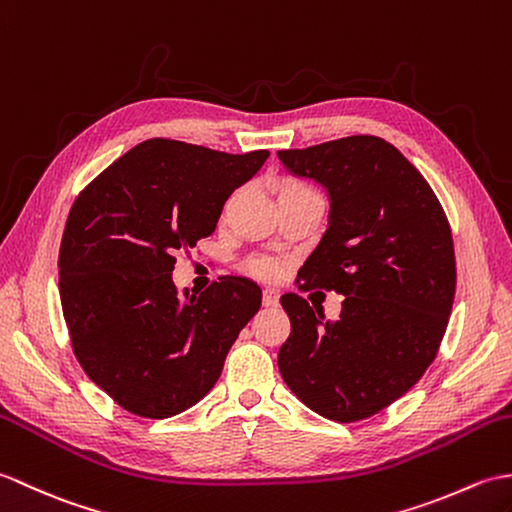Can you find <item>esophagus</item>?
I'll list each match as a JSON object with an SVG mask.
<instances>
[{
	"label": "esophagus",
	"instance_id": "esophagus-1",
	"mask_svg": "<svg viewBox=\"0 0 512 512\" xmlns=\"http://www.w3.org/2000/svg\"><path fill=\"white\" fill-rule=\"evenodd\" d=\"M263 306H267V309H271V306H278V293L274 289L263 291Z\"/></svg>",
	"mask_w": 512,
	"mask_h": 512
}]
</instances>
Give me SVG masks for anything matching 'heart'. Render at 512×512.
I'll return each instance as SVG.
<instances>
[{
  "instance_id": "heart-1",
  "label": "heart",
  "mask_w": 512,
  "mask_h": 512,
  "mask_svg": "<svg viewBox=\"0 0 512 512\" xmlns=\"http://www.w3.org/2000/svg\"><path fill=\"white\" fill-rule=\"evenodd\" d=\"M304 195H317V192L300 179H282L278 184V201L304 197ZM249 271H252V274L258 278H271L278 274V263L271 258H254V260H249Z\"/></svg>"
}]
</instances>
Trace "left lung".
I'll list each match as a JSON object with an SVG mask.
<instances>
[{
    "instance_id": "obj_1",
    "label": "left lung",
    "mask_w": 512,
    "mask_h": 512,
    "mask_svg": "<svg viewBox=\"0 0 512 512\" xmlns=\"http://www.w3.org/2000/svg\"><path fill=\"white\" fill-rule=\"evenodd\" d=\"M278 157L331 203L300 289L346 295L337 320L298 293L282 295L291 335L278 368L306 407L352 423L401 399L436 359L456 295L451 230L425 177L374 135Z\"/></svg>"
}]
</instances>
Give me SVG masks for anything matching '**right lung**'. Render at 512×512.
Wrapping results in <instances>:
<instances>
[{
  "label": "right lung",
  "instance_id": "add662e5",
  "mask_svg": "<svg viewBox=\"0 0 512 512\" xmlns=\"http://www.w3.org/2000/svg\"><path fill=\"white\" fill-rule=\"evenodd\" d=\"M267 157L146 140L74 201L59 252L63 315L85 374L127 412L168 418L199 403L260 309L254 280L225 276L179 295L173 269Z\"/></svg>",
  "mask_w": 512,
  "mask_h": 512
}]
</instances>
